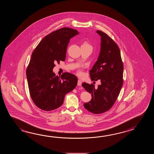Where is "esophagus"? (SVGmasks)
<instances>
[{
  "label": "esophagus",
  "instance_id": "34e87169",
  "mask_svg": "<svg viewBox=\"0 0 154 154\" xmlns=\"http://www.w3.org/2000/svg\"><path fill=\"white\" fill-rule=\"evenodd\" d=\"M82 80H78V85L79 86H82Z\"/></svg>",
  "mask_w": 154,
  "mask_h": 154
}]
</instances>
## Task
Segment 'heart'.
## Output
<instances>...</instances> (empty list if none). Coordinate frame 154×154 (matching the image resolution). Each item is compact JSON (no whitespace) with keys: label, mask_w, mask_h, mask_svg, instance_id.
<instances>
[{"label":"heart","mask_w":154,"mask_h":154,"mask_svg":"<svg viewBox=\"0 0 154 154\" xmlns=\"http://www.w3.org/2000/svg\"><path fill=\"white\" fill-rule=\"evenodd\" d=\"M81 47H88V48H91L92 49V46H91L88 42H86V41H85V42H84L82 43V44ZM78 74L79 75H81L82 74V72L80 70H79V71H78Z\"/></svg>","instance_id":"b5f03b06"}]
</instances>
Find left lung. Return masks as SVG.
<instances>
[{"label": "left lung", "mask_w": 154, "mask_h": 154, "mask_svg": "<svg viewBox=\"0 0 154 154\" xmlns=\"http://www.w3.org/2000/svg\"><path fill=\"white\" fill-rule=\"evenodd\" d=\"M101 49L97 60L90 70L92 81L100 80L101 84L95 85L84 82L82 86L91 94L90 101L84 106L88 111L100 114L107 111L114 105L121 90L123 81V64L120 50L111 37L100 30Z\"/></svg>", "instance_id": "left-lung-1"}]
</instances>
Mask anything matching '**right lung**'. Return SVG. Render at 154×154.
<instances>
[{
  "label": "right lung",
  "mask_w": 154,
  "mask_h": 154,
  "mask_svg": "<svg viewBox=\"0 0 154 154\" xmlns=\"http://www.w3.org/2000/svg\"><path fill=\"white\" fill-rule=\"evenodd\" d=\"M76 29L63 27L45 36L34 49L26 70L29 94L38 108L49 111L61 106L65 95L77 85L76 76L53 72L55 63L66 60L70 39L79 35Z\"/></svg>",
  "instance_id": "1"
}]
</instances>
